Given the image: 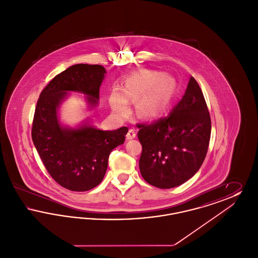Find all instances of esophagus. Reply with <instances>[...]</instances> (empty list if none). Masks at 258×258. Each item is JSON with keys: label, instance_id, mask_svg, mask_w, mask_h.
Listing matches in <instances>:
<instances>
[{"label": "esophagus", "instance_id": "34e87169", "mask_svg": "<svg viewBox=\"0 0 258 258\" xmlns=\"http://www.w3.org/2000/svg\"><path fill=\"white\" fill-rule=\"evenodd\" d=\"M135 136H136V132H135V130H134V128H131V130L128 131V133L126 134V139H127V140H132V139L135 138Z\"/></svg>", "mask_w": 258, "mask_h": 258}]
</instances>
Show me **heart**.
<instances>
[{
  "mask_svg": "<svg viewBox=\"0 0 258 258\" xmlns=\"http://www.w3.org/2000/svg\"><path fill=\"white\" fill-rule=\"evenodd\" d=\"M177 82L170 75L143 71L126 78L122 93L115 89L109 98L111 109L118 115L130 111L128 101L136 102V111L143 119H156L166 110L175 96Z\"/></svg>",
  "mask_w": 258,
  "mask_h": 258,
  "instance_id": "obj_1",
  "label": "heart"
}]
</instances>
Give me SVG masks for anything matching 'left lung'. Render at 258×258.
<instances>
[{"label":"left lung","instance_id":"obj_1","mask_svg":"<svg viewBox=\"0 0 258 258\" xmlns=\"http://www.w3.org/2000/svg\"><path fill=\"white\" fill-rule=\"evenodd\" d=\"M137 127L142 145L139 169L148 184L171 188L189 180L205 160L211 136L208 107L197 80L189 78L167 117Z\"/></svg>","mask_w":258,"mask_h":258}]
</instances>
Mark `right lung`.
I'll return each instance as SVG.
<instances>
[{"mask_svg": "<svg viewBox=\"0 0 258 258\" xmlns=\"http://www.w3.org/2000/svg\"><path fill=\"white\" fill-rule=\"evenodd\" d=\"M105 74L100 64H74L56 75L37 100L32 127L34 145L51 177L73 191H86L102 181L111 151L123 144L128 132L126 126L101 131L89 119L76 127L60 122L59 109L71 92L85 95L89 109L98 105Z\"/></svg>", "mask_w": 258, "mask_h": 258, "instance_id": "obj_1", "label": "right lung"}]
</instances>
